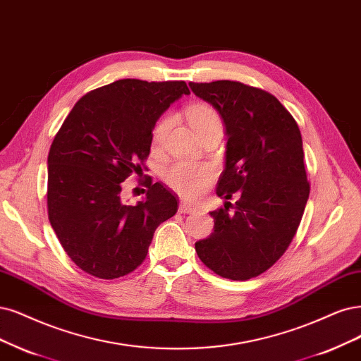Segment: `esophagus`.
I'll return each mask as SVG.
<instances>
[{"instance_id": "obj_1", "label": "esophagus", "mask_w": 361, "mask_h": 361, "mask_svg": "<svg viewBox=\"0 0 361 361\" xmlns=\"http://www.w3.org/2000/svg\"><path fill=\"white\" fill-rule=\"evenodd\" d=\"M195 210H197L195 206L186 203V202H180V204H179V212L180 214H192V212H195Z\"/></svg>"}]
</instances>
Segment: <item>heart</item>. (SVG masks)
<instances>
[{
	"label": "heart",
	"instance_id": "b5f03b06",
	"mask_svg": "<svg viewBox=\"0 0 361 361\" xmlns=\"http://www.w3.org/2000/svg\"><path fill=\"white\" fill-rule=\"evenodd\" d=\"M188 121L197 135H202L210 130H222V121L218 111L207 104H197L188 110ZM170 118L159 119L154 128V143H161L169 128ZM214 179V170L209 166H197L188 163H175L164 173V180L170 188L179 192L182 197L195 198L202 195Z\"/></svg>",
	"mask_w": 361,
	"mask_h": 361
}]
</instances>
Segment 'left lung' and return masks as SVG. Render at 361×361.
<instances>
[{"instance_id":"obj_1","label":"left lung","mask_w":361,"mask_h":361,"mask_svg":"<svg viewBox=\"0 0 361 361\" xmlns=\"http://www.w3.org/2000/svg\"><path fill=\"white\" fill-rule=\"evenodd\" d=\"M212 104L227 134L226 167L210 212L214 233L195 242L197 255L216 275L245 281L261 275L287 251L309 198L302 134L276 97L240 82H190ZM238 202L229 212V198Z\"/></svg>"}]
</instances>
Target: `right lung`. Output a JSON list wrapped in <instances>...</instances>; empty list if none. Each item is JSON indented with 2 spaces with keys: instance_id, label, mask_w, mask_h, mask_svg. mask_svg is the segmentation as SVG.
Instances as JSON below:
<instances>
[{
  "instance_id": "add662e5",
  "label": "right lung",
  "mask_w": 361,
  "mask_h": 361,
  "mask_svg": "<svg viewBox=\"0 0 361 361\" xmlns=\"http://www.w3.org/2000/svg\"><path fill=\"white\" fill-rule=\"evenodd\" d=\"M188 94L182 80L122 79L83 95L62 123L47 157V212L83 271L100 279L133 271L157 227L178 212V198L151 178L135 204L121 191L130 175L143 171L159 116Z\"/></svg>"
}]
</instances>
